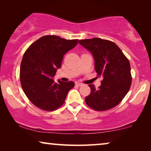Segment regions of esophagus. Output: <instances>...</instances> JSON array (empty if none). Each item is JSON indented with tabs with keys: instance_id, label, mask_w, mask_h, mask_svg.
<instances>
[{
	"instance_id": "obj_1",
	"label": "esophagus",
	"mask_w": 151,
	"mask_h": 151,
	"mask_svg": "<svg viewBox=\"0 0 151 151\" xmlns=\"http://www.w3.org/2000/svg\"><path fill=\"white\" fill-rule=\"evenodd\" d=\"M76 85H77L78 86H80L82 85V84L80 83V82H76Z\"/></svg>"
}]
</instances>
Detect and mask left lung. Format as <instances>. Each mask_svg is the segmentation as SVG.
Listing matches in <instances>:
<instances>
[{
  "mask_svg": "<svg viewBox=\"0 0 151 151\" xmlns=\"http://www.w3.org/2000/svg\"><path fill=\"white\" fill-rule=\"evenodd\" d=\"M79 43L93 55L97 76L102 77L98 88L89 84L91 93L85 98L86 104L103 111L116 106L129 92L132 82L129 60L116 44L99 38L84 39Z\"/></svg>",
  "mask_w": 151,
  "mask_h": 151,
  "instance_id": "1",
  "label": "left lung"
}]
</instances>
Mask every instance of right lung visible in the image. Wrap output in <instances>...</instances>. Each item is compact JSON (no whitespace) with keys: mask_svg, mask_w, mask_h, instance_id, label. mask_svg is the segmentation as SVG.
Wrapping results in <instances>:
<instances>
[{"mask_svg":"<svg viewBox=\"0 0 151 151\" xmlns=\"http://www.w3.org/2000/svg\"><path fill=\"white\" fill-rule=\"evenodd\" d=\"M78 42V39L66 40L47 35L32 43L24 52L20 64V84L26 96L38 109L53 111L65 103L75 84L60 80L56 83L52 78L61 67L64 55Z\"/></svg>","mask_w":151,"mask_h":151,"instance_id":"1","label":"right lung"}]
</instances>
